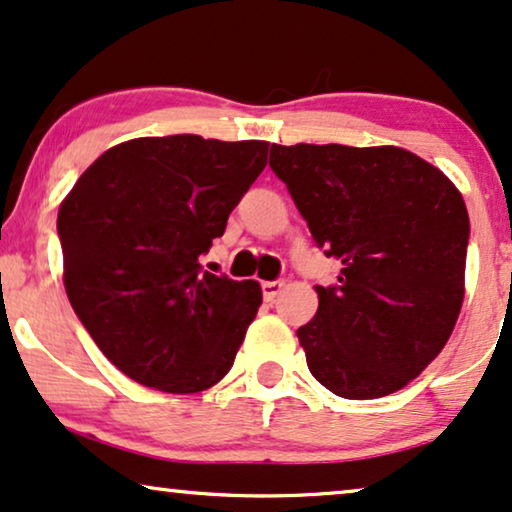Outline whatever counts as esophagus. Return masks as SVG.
I'll return each instance as SVG.
<instances>
[{
  "label": "esophagus",
  "mask_w": 512,
  "mask_h": 512,
  "mask_svg": "<svg viewBox=\"0 0 512 512\" xmlns=\"http://www.w3.org/2000/svg\"><path fill=\"white\" fill-rule=\"evenodd\" d=\"M281 290H283L281 281H264L262 283V295H264V299H267V302H271V299H274Z\"/></svg>",
  "instance_id": "esophagus-1"
}]
</instances>
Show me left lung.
Returning a JSON list of instances; mask_svg holds the SVG:
<instances>
[{
  "instance_id": "8db88e82",
  "label": "left lung",
  "mask_w": 512,
  "mask_h": 512,
  "mask_svg": "<svg viewBox=\"0 0 512 512\" xmlns=\"http://www.w3.org/2000/svg\"><path fill=\"white\" fill-rule=\"evenodd\" d=\"M269 166L342 264L297 330L311 374L349 400L400 391L459 318L470 236L459 189L400 147L271 145Z\"/></svg>"
}]
</instances>
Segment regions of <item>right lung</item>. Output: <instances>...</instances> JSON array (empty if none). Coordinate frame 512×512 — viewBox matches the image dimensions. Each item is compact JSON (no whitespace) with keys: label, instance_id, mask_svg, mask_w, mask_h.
Here are the masks:
<instances>
[{"label":"right lung","instance_id":"1","mask_svg":"<svg viewBox=\"0 0 512 512\" xmlns=\"http://www.w3.org/2000/svg\"><path fill=\"white\" fill-rule=\"evenodd\" d=\"M269 142L168 135L98 156L58 210L65 290L112 365L142 386L199 393L234 365L262 304L255 281L203 271Z\"/></svg>","mask_w":512,"mask_h":512}]
</instances>
